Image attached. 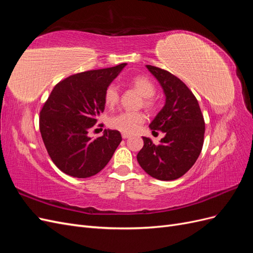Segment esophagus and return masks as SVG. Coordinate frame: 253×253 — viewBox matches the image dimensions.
Here are the masks:
<instances>
[{"label":"esophagus","instance_id":"esophagus-1","mask_svg":"<svg viewBox=\"0 0 253 253\" xmlns=\"http://www.w3.org/2000/svg\"><path fill=\"white\" fill-rule=\"evenodd\" d=\"M131 136L129 134H126V133H122V138L124 139H126V138H128V137Z\"/></svg>","mask_w":253,"mask_h":253}]
</instances>
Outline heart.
<instances>
[{"mask_svg":"<svg viewBox=\"0 0 253 253\" xmlns=\"http://www.w3.org/2000/svg\"><path fill=\"white\" fill-rule=\"evenodd\" d=\"M132 85L144 97V106L153 109L155 102L153 96L156 93V87L149 78L144 76H136L131 80ZM120 99L119 88L115 84H110L104 91V102L108 106H115ZM145 121V115L140 112H122L115 115L110 119V126L122 133L132 134L138 129Z\"/></svg>","mask_w":253,"mask_h":253,"instance_id":"obj_1","label":"heart"}]
</instances>
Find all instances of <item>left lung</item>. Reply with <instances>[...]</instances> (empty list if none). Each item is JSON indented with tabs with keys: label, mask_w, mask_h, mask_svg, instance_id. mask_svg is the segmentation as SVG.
Returning a JSON list of instances; mask_svg holds the SVG:
<instances>
[{
	"label": "left lung",
	"mask_w": 253,
	"mask_h": 253,
	"mask_svg": "<svg viewBox=\"0 0 253 253\" xmlns=\"http://www.w3.org/2000/svg\"><path fill=\"white\" fill-rule=\"evenodd\" d=\"M158 80L166 95V103L151 124L154 133L165 137L158 144L143 137V147L137 162L152 177L174 180L186 174L200 156L205 136V120L192 91L170 72L147 65Z\"/></svg>",
	"instance_id": "8db88e82"
}]
</instances>
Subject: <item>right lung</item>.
<instances>
[{
  "label": "right lung",
  "instance_id": "1",
  "mask_svg": "<svg viewBox=\"0 0 253 253\" xmlns=\"http://www.w3.org/2000/svg\"><path fill=\"white\" fill-rule=\"evenodd\" d=\"M126 65L72 75L51 90L40 112L39 126L49 157L63 173L77 178L96 175L121 142L116 129H105L95 139L88 132L104 111L105 88Z\"/></svg>",
  "mask_w": 253,
  "mask_h": 253
}]
</instances>
